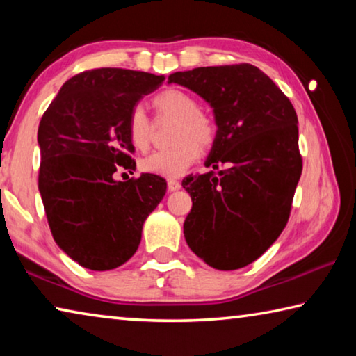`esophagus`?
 <instances>
[{
  "mask_svg": "<svg viewBox=\"0 0 356 356\" xmlns=\"http://www.w3.org/2000/svg\"><path fill=\"white\" fill-rule=\"evenodd\" d=\"M180 188V182L176 179H168V190L177 191Z\"/></svg>",
  "mask_w": 356,
  "mask_h": 356,
  "instance_id": "obj_1",
  "label": "esophagus"
}]
</instances>
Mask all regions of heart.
Listing matches in <instances>:
<instances>
[{
    "label": "heart",
    "mask_w": 356,
    "mask_h": 356,
    "mask_svg": "<svg viewBox=\"0 0 356 356\" xmlns=\"http://www.w3.org/2000/svg\"><path fill=\"white\" fill-rule=\"evenodd\" d=\"M161 118H174L171 141L174 146L156 150L141 161V170L163 177H179L200 159L201 149L212 147L218 135V125L210 114L200 110L191 94L176 88L165 89L152 99ZM127 136L136 150H146L152 136V122L143 106H134L127 119Z\"/></svg>",
    "instance_id": "1"
}]
</instances>
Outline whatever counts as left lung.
I'll use <instances>...</instances> for the list:
<instances>
[{
    "instance_id": "left-lung-1",
    "label": "left lung",
    "mask_w": 356,
    "mask_h": 356,
    "mask_svg": "<svg viewBox=\"0 0 356 356\" xmlns=\"http://www.w3.org/2000/svg\"><path fill=\"white\" fill-rule=\"evenodd\" d=\"M168 81L213 108L218 135L206 166H227L182 180L193 201L185 240L210 267L242 268L273 245L289 221L303 170L297 113L251 64L176 72Z\"/></svg>"
}]
</instances>
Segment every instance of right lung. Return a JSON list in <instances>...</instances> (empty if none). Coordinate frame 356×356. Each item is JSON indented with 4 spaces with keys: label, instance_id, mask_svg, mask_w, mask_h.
Returning <instances> with one entry per match:
<instances>
[{
    "label": "right lung",
    "instance_id": "right-lung-1",
    "mask_svg": "<svg viewBox=\"0 0 356 356\" xmlns=\"http://www.w3.org/2000/svg\"><path fill=\"white\" fill-rule=\"evenodd\" d=\"M163 75L102 67L63 84L40 119L39 191L59 248L84 268L105 272L129 261L143 225L166 193V180L135 171L127 119ZM125 174V172H124Z\"/></svg>",
    "mask_w": 356,
    "mask_h": 356
}]
</instances>
